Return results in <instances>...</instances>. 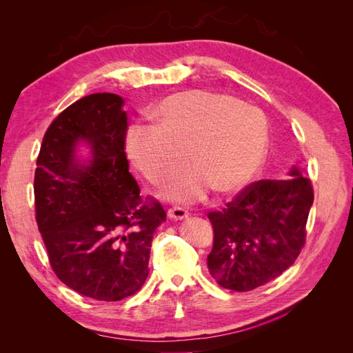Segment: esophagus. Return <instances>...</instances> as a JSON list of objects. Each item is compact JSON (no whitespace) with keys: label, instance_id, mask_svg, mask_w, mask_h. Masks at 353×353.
Listing matches in <instances>:
<instances>
[{"label":"esophagus","instance_id":"1","mask_svg":"<svg viewBox=\"0 0 353 353\" xmlns=\"http://www.w3.org/2000/svg\"><path fill=\"white\" fill-rule=\"evenodd\" d=\"M168 216H169L170 219H174V221H181V219H184V218L188 216V212H187L184 208L175 206V208H170V209L168 210Z\"/></svg>","mask_w":353,"mask_h":353}]
</instances>
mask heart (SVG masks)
I'll return each mask as SVG.
<instances>
[{"mask_svg": "<svg viewBox=\"0 0 353 353\" xmlns=\"http://www.w3.org/2000/svg\"><path fill=\"white\" fill-rule=\"evenodd\" d=\"M157 125L134 123L126 134V153L134 166L160 185L187 156L193 166L166 187V197L197 201L215 187L237 193L261 169L268 148V122L250 104L227 94L188 90L169 95L156 109Z\"/></svg>", "mask_w": 353, "mask_h": 353, "instance_id": "b5f03b06", "label": "heart"}]
</instances>
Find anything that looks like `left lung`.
I'll return each mask as SVG.
<instances>
[{"label": "left lung", "instance_id": "1", "mask_svg": "<svg viewBox=\"0 0 353 353\" xmlns=\"http://www.w3.org/2000/svg\"><path fill=\"white\" fill-rule=\"evenodd\" d=\"M312 203L311 179L293 168L290 178L256 181L227 208L209 212L213 227V248L208 256L210 275L234 292H249L276 279L305 245Z\"/></svg>", "mask_w": 353, "mask_h": 353}]
</instances>
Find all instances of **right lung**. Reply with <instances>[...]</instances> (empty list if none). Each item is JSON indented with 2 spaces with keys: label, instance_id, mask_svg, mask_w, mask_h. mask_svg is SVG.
Listing matches in <instances>:
<instances>
[{
  "label": "right lung",
  "instance_id": "add662e5",
  "mask_svg": "<svg viewBox=\"0 0 353 353\" xmlns=\"http://www.w3.org/2000/svg\"><path fill=\"white\" fill-rule=\"evenodd\" d=\"M123 99L87 95L63 110L42 138L37 159L35 218L57 279L95 301L135 294L148 275L152 240L166 221L153 197L140 194L125 153ZM85 141L92 159L81 164Z\"/></svg>",
  "mask_w": 353,
  "mask_h": 353
}]
</instances>
